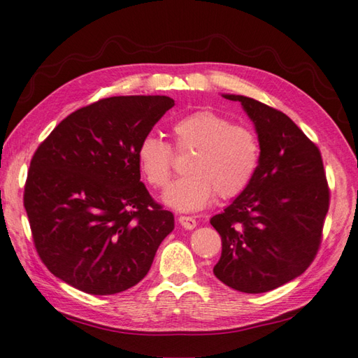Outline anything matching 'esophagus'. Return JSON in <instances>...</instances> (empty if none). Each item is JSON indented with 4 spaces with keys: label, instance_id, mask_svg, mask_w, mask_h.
Returning a JSON list of instances; mask_svg holds the SVG:
<instances>
[{
    "label": "esophagus",
    "instance_id": "34e87169",
    "mask_svg": "<svg viewBox=\"0 0 358 358\" xmlns=\"http://www.w3.org/2000/svg\"><path fill=\"white\" fill-rule=\"evenodd\" d=\"M178 223L185 227L187 231H192L194 227L196 226V220L194 217H187V215H181L178 218Z\"/></svg>",
    "mask_w": 358,
    "mask_h": 358
}]
</instances>
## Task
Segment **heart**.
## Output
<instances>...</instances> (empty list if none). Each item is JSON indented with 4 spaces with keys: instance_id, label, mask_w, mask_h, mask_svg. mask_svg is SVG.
I'll return each mask as SVG.
<instances>
[{
    "instance_id": "b5f03b06",
    "label": "heart",
    "mask_w": 358,
    "mask_h": 358,
    "mask_svg": "<svg viewBox=\"0 0 358 358\" xmlns=\"http://www.w3.org/2000/svg\"><path fill=\"white\" fill-rule=\"evenodd\" d=\"M175 149L192 150L185 177L166 187L162 200L178 212L203 209L218 194L222 199L240 195L252 181L260 164V143L252 129L234 124L210 110L181 117L172 126ZM136 162L152 187H163L171 177L173 150L162 136H143Z\"/></svg>"
}]
</instances>
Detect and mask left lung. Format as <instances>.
I'll return each mask as SVG.
<instances>
[{"label":"left lung","instance_id":"obj_1","mask_svg":"<svg viewBox=\"0 0 358 358\" xmlns=\"http://www.w3.org/2000/svg\"><path fill=\"white\" fill-rule=\"evenodd\" d=\"M240 101L254 123L260 164L252 181L210 224L222 237L215 277L235 291L262 294L301 275L320 246L329 189L320 150L283 112Z\"/></svg>","mask_w":358,"mask_h":358}]
</instances>
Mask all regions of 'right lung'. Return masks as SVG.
I'll list each match as a JSON object with an SVG mask.
<instances>
[{
	"mask_svg": "<svg viewBox=\"0 0 358 358\" xmlns=\"http://www.w3.org/2000/svg\"><path fill=\"white\" fill-rule=\"evenodd\" d=\"M175 101L110 96L64 118L30 162L24 208L43 263L64 283L112 295L146 277L173 214L140 181L136 148Z\"/></svg>",
	"mask_w": 358,
	"mask_h": 358,
	"instance_id": "1",
	"label": "right lung"
}]
</instances>
